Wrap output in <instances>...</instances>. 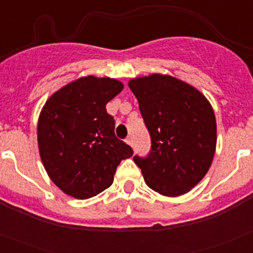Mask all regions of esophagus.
Instances as JSON below:
<instances>
[{"label": "esophagus", "mask_w": 253, "mask_h": 253, "mask_svg": "<svg viewBox=\"0 0 253 253\" xmlns=\"http://www.w3.org/2000/svg\"><path fill=\"white\" fill-rule=\"evenodd\" d=\"M125 140H126V143H128L129 146H133V139H131V137H128Z\"/></svg>", "instance_id": "34e87169"}]
</instances>
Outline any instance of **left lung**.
Listing matches in <instances>:
<instances>
[{
	"instance_id": "left-lung-1",
	"label": "left lung",
	"mask_w": 253,
	"mask_h": 253,
	"mask_svg": "<svg viewBox=\"0 0 253 253\" xmlns=\"http://www.w3.org/2000/svg\"><path fill=\"white\" fill-rule=\"evenodd\" d=\"M128 84L151 135L148 156H134L146 184L165 196L189 193L213 162V107L195 87L172 76L154 73L133 78Z\"/></svg>"
}]
</instances>
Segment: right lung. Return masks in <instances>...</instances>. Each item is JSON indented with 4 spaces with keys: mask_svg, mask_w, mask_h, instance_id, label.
I'll list each match as a JSON object with an SVG mask.
<instances>
[{
    "mask_svg": "<svg viewBox=\"0 0 253 253\" xmlns=\"http://www.w3.org/2000/svg\"><path fill=\"white\" fill-rule=\"evenodd\" d=\"M124 84L114 78L81 77L46 100L38 120L40 158L64 194L88 199L111 186L116 167L133 149L115 137L106 104Z\"/></svg>",
    "mask_w": 253,
    "mask_h": 253,
    "instance_id": "obj_1",
    "label": "right lung"
}]
</instances>
